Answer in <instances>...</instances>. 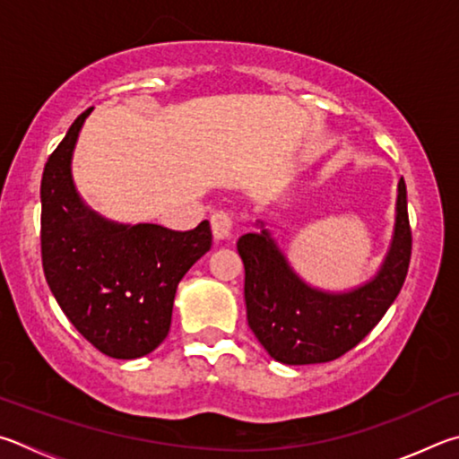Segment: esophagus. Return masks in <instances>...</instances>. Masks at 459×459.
<instances>
[{"instance_id":"1","label":"esophagus","mask_w":459,"mask_h":459,"mask_svg":"<svg viewBox=\"0 0 459 459\" xmlns=\"http://www.w3.org/2000/svg\"><path fill=\"white\" fill-rule=\"evenodd\" d=\"M212 234L215 244H221L231 236V217L225 212H215L212 215Z\"/></svg>"}]
</instances>
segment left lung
I'll list each match as a JSON object with an SVG mask.
<instances>
[{
    "instance_id": "left-lung-1",
    "label": "left lung",
    "mask_w": 459,
    "mask_h": 459,
    "mask_svg": "<svg viewBox=\"0 0 459 459\" xmlns=\"http://www.w3.org/2000/svg\"><path fill=\"white\" fill-rule=\"evenodd\" d=\"M270 223L258 220L260 231L238 239L246 270L247 325L278 363L315 365L339 359L373 331L405 282L411 258L405 181L397 183L395 221L383 262L373 276L344 290L307 282Z\"/></svg>"
}]
</instances>
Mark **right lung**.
<instances>
[{"label":"right lung","instance_id":"add662e5","mask_svg":"<svg viewBox=\"0 0 459 459\" xmlns=\"http://www.w3.org/2000/svg\"><path fill=\"white\" fill-rule=\"evenodd\" d=\"M84 110L42 175V264L56 302L76 331L112 359L155 351L171 328L177 286L212 247L204 220L191 231L108 220L86 204L72 177Z\"/></svg>","mask_w":459,"mask_h":459}]
</instances>
